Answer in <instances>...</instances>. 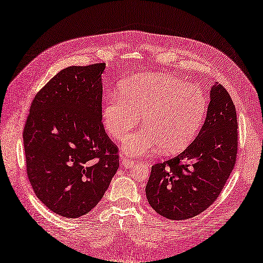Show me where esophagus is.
<instances>
[{
	"instance_id": "obj_1",
	"label": "esophagus",
	"mask_w": 263,
	"mask_h": 263,
	"mask_svg": "<svg viewBox=\"0 0 263 263\" xmlns=\"http://www.w3.org/2000/svg\"><path fill=\"white\" fill-rule=\"evenodd\" d=\"M135 161H133V160H129V159H127V158H124V159H122V165H123V167H125V168H130V167H133L134 165H135Z\"/></svg>"
}]
</instances>
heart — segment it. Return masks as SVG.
Masks as SVG:
<instances>
[{"instance_id": "b5f03b06", "label": "heart", "mask_w": 263, "mask_h": 263, "mask_svg": "<svg viewBox=\"0 0 263 263\" xmlns=\"http://www.w3.org/2000/svg\"><path fill=\"white\" fill-rule=\"evenodd\" d=\"M121 96L107 100L102 108L105 130L123 140L141 119L146 124L126 139L123 150L142 156L158 147L174 153L194 139L206 113L202 90L182 79L162 73L139 74L125 80Z\"/></svg>"}]
</instances>
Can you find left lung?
Masks as SVG:
<instances>
[{"instance_id": "1", "label": "left lung", "mask_w": 263, "mask_h": 263, "mask_svg": "<svg viewBox=\"0 0 263 263\" xmlns=\"http://www.w3.org/2000/svg\"><path fill=\"white\" fill-rule=\"evenodd\" d=\"M236 153V108L225 88L215 83L196 139L177 157L151 167L146 186L149 204L168 220L200 214L221 194Z\"/></svg>"}]
</instances>
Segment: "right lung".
<instances>
[{
  "instance_id": "1",
  "label": "right lung",
  "mask_w": 263,
  "mask_h": 263,
  "mask_svg": "<svg viewBox=\"0 0 263 263\" xmlns=\"http://www.w3.org/2000/svg\"><path fill=\"white\" fill-rule=\"evenodd\" d=\"M105 63L62 69L31 103L23 133L27 174L48 209L75 219L101 200L119 168L102 124Z\"/></svg>"
}]
</instances>
